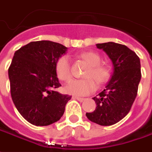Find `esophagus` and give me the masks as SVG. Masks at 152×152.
<instances>
[{"label": "esophagus", "instance_id": "obj_1", "mask_svg": "<svg viewBox=\"0 0 152 152\" xmlns=\"http://www.w3.org/2000/svg\"><path fill=\"white\" fill-rule=\"evenodd\" d=\"M73 98L76 99V100H78V102H83L84 101V98H83V97H79V96H73Z\"/></svg>", "mask_w": 152, "mask_h": 152}]
</instances>
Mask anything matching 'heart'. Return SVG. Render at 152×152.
I'll return each instance as SVG.
<instances>
[{"instance_id":"heart-1","label":"heart","mask_w":152,"mask_h":152,"mask_svg":"<svg viewBox=\"0 0 152 152\" xmlns=\"http://www.w3.org/2000/svg\"><path fill=\"white\" fill-rule=\"evenodd\" d=\"M79 57L86 61L89 65L85 71L83 79H74L69 82L64 87L65 91L75 96H87L92 93L96 89V83L102 84L108 80L110 69L107 65L101 63V56L94 51H85ZM56 73L62 81H69L71 78V64L67 56H62L56 61Z\"/></svg>"}]
</instances>
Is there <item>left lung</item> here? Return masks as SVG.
Here are the masks:
<instances>
[{"mask_svg": "<svg viewBox=\"0 0 152 152\" xmlns=\"http://www.w3.org/2000/svg\"><path fill=\"white\" fill-rule=\"evenodd\" d=\"M96 47L107 54L114 69L105 89L92 98L96 104L95 110L86 116L100 125H113L128 115L135 101L142 77L140 59L121 44L110 42L96 44Z\"/></svg>", "mask_w": 152, "mask_h": 152, "instance_id": "8db88e82", "label": "left lung"}]
</instances>
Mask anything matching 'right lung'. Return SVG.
Here are the masks:
<instances>
[{
	"label": "right lung",
	"instance_id": "right-lung-1",
	"mask_svg": "<svg viewBox=\"0 0 152 152\" xmlns=\"http://www.w3.org/2000/svg\"><path fill=\"white\" fill-rule=\"evenodd\" d=\"M67 47L50 41L31 42L16 50L8 70L10 93L19 114L36 126L50 125L61 119L71 96L56 91L61 84L56 61Z\"/></svg>",
	"mask_w": 152,
	"mask_h": 152
}]
</instances>
